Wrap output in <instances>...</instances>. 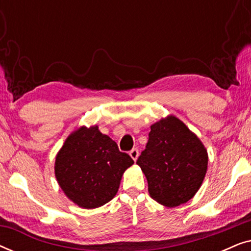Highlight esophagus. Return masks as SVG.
<instances>
[{
    "label": "esophagus",
    "instance_id": "34e87169",
    "mask_svg": "<svg viewBox=\"0 0 251 251\" xmlns=\"http://www.w3.org/2000/svg\"><path fill=\"white\" fill-rule=\"evenodd\" d=\"M129 154H130V156L132 157L133 161H137V159H138L139 152H138V150H137V149H132L131 151H130Z\"/></svg>",
    "mask_w": 251,
    "mask_h": 251
}]
</instances>
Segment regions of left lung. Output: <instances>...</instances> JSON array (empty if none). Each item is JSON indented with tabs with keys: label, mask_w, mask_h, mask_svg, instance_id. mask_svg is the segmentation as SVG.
I'll use <instances>...</instances> for the list:
<instances>
[{
	"label": "left lung",
	"mask_w": 251,
	"mask_h": 251,
	"mask_svg": "<svg viewBox=\"0 0 251 251\" xmlns=\"http://www.w3.org/2000/svg\"><path fill=\"white\" fill-rule=\"evenodd\" d=\"M151 198L177 207L194 197L204 179L208 153L198 136L170 115L151 126L149 142L137 160Z\"/></svg>",
	"instance_id": "1"
}]
</instances>
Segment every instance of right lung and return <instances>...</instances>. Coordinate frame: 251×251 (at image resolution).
<instances>
[{"label": "right lung", "instance_id": "1", "mask_svg": "<svg viewBox=\"0 0 251 251\" xmlns=\"http://www.w3.org/2000/svg\"><path fill=\"white\" fill-rule=\"evenodd\" d=\"M133 164L98 126H81L65 140L56 156L54 175L66 197L78 207L94 209L118 193L122 175Z\"/></svg>", "mask_w": 251, "mask_h": 251}]
</instances>
